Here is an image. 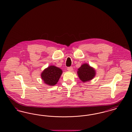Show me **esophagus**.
Wrapping results in <instances>:
<instances>
[{"label": "esophagus", "mask_w": 132, "mask_h": 132, "mask_svg": "<svg viewBox=\"0 0 132 132\" xmlns=\"http://www.w3.org/2000/svg\"><path fill=\"white\" fill-rule=\"evenodd\" d=\"M67 70H68L69 71L71 72V71H73V68L72 67H69L67 68Z\"/></svg>", "instance_id": "34e87169"}]
</instances>
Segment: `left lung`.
Here are the masks:
<instances>
[{"label": "left lung", "instance_id": "8db88e82", "mask_svg": "<svg viewBox=\"0 0 132 132\" xmlns=\"http://www.w3.org/2000/svg\"><path fill=\"white\" fill-rule=\"evenodd\" d=\"M77 74L82 82H86L92 80L95 76L96 73L94 68L90 67L88 64H83L78 69Z\"/></svg>", "mask_w": 132, "mask_h": 132}]
</instances>
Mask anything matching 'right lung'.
<instances>
[{
	"instance_id": "1",
	"label": "right lung",
	"mask_w": 132,
	"mask_h": 132,
	"mask_svg": "<svg viewBox=\"0 0 132 132\" xmlns=\"http://www.w3.org/2000/svg\"><path fill=\"white\" fill-rule=\"evenodd\" d=\"M62 71L55 66H50L44 69L41 74V77L44 83L49 86H54L59 80Z\"/></svg>"
}]
</instances>
